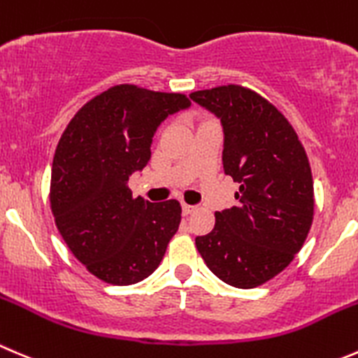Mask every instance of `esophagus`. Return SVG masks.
I'll use <instances>...</instances> for the list:
<instances>
[{
    "instance_id": "esophagus-1",
    "label": "esophagus",
    "mask_w": 358,
    "mask_h": 358,
    "mask_svg": "<svg viewBox=\"0 0 358 358\" xmlns=\"http://www.w3.org/2000/svg\"><path fill=\"white\" fill-rule=\"evenodd\" d=\"M196 210H197V206H192V204H187V203L182 204L183 215H190V213H194Z\"/></svg>"
}]
</instances>
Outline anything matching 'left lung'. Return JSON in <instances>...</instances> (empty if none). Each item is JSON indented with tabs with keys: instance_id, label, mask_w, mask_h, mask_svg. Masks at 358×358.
<instances>
[{
	"instance_id": "obj_1",
	"label": "left lung",
	"mask_w": 358,
	"mask_h": 358,
	"mask_svg": "<svg viewBox=\"0 0 358 358\" xmlns=\"http://www.w3.org/2000/svg\"><path fill=\"white\" fill-rule=\"evenodd\" d=\"M220 119L225 175L239 183L238 206L215 213L196 246L227 285L253 289L285 269L303 248L315 210L313 176L299 136L275 105L241 85L190 94Z\"/></svg>"
}]
</instances>
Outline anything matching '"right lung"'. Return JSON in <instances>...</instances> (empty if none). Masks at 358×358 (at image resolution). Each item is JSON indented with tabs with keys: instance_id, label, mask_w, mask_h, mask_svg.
Wrapping results in <instances>:
<instances>
[{
	"instance_id": "add662e5",
	"label": "right lung",
	"mask_w": 358,
	"mask_h": 358,
	"mask_svg": "<svg viewBox=\"0 0 358 358\" xmlns=\"http://www.w3.org/2000/svg\"><path fill=\"white\" fill-rule=\"evenodd\" d=\"M189 106L185 94L122 83L87 101L62 133L52 162V215L96 278L133 285L161 264L182 206L176 199H134L127 182L150 161L162 120Z\"/></svg>"
}]
</instances>
